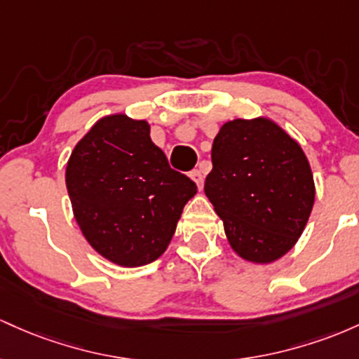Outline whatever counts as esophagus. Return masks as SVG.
Returning a JSON list of instances; mask_svg holds the SVG:
<instances>
[{
	"label": "esophagus",
	"instance_id": "obj_1",
	"mask_svg": "<svg viewBox=\"0 0 359 359\" xmlns=\"http://www.w3.org/2000/svg\"><path fill=\"white\" fill-rule=\"evenodd\" d=\"M190 178L195 181L196 187H198V190H201L203 188V175H201L200 169H195V171L190 172Z\"/></svg>",
	"mask_w": 359,
	"mask_h": 359
}]
</instances>
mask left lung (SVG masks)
Returning <instances> with one entry per match:
<instances>
[{"label": "left lung", "mask_w": 359, "mask_h": 359, "mask_svg": "<svg viewBox=\"0 0 359 359\" xmlns=\"http://www.w3.org/2000/svg\"><path fill=\"white\" fill-rule=\"evenodd\" d=\"M205 195L241 259L271 264L300 239L316 183L304 149L268 116L233 118L212 146Z\"/></svg>", "instance_id": "left-lung-1"}]
</instances>
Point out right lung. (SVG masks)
Wrapping results in <instances>:
<instances>
[{
	"label": "right lung",
	"instance_id": "1",
	"mask_svg": "<svg viewBox=\"0 0 359 359\" xmlns=\"http://www.w3.org/2000/svg\"><path fill=\"white\" fill-rule=\"evenodd\" d=\"M72 213L88 244L116 266L164 255L196 184L169 168L147 120L104 115L72 149L66 166Z\"/></svg>",
	"mask_w": 359,
	"mask_h": 359
}]
</instances>
